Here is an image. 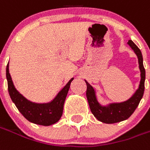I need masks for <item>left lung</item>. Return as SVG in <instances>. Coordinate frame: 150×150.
I'll list each match as a JSON object with an SVG mask.
<instances>
[{
    "label": "left lung",
    "instance_id": "obj_1",
    "mask_svg": "<svg viewBox=\"0 0 150 150\" xmlns=\"http://www.w3.org/2000/svg\"><path fill=\"white\" fill-rule=\"evenodd\" d=\"M127 44L134 50L138 57L139 67L141 71V82L139 88L129 100L121 103H114L108 106H101L97 100L95 90L85 80L87 84L86 96L88 101L90 110L93 115L99 121L105 123H115L126 120L133 114L143 97L144 91V80H145V70L143 65V57L140 49L133 43L132 40H128Z\"/></svg>",
    "mask_w": 150,
    "mask_h": 150
}]
</instances>
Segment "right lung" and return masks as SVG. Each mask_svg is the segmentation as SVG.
<instances>
[{"instance_id": "right-lung-1", "label": "right lung", "mask_w": 150, "mask_h": 150, "mask_svg": "<svg viewBox=\"0 0 150 150\" xmlns=\"http://www.w3.org/2000/svg\"><path fill=\"white\" fill-rule=\"evenodd\" d=\"M6 79L10 98L19 112L29 122L43 126L54 124L61 119L66 97L71 83L74 79L72 78L51 102L47 104H36L27 100L14 88L11 76L9 75V63L6 66Z\"/></svg>"}]
</instances>
